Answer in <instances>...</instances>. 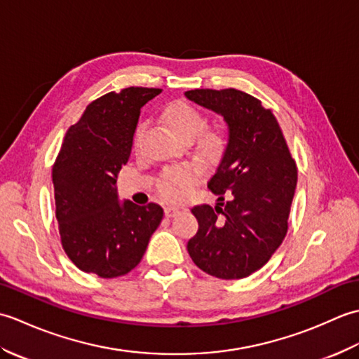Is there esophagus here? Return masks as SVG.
<instances>
[{
  "mask_svg": "<svg viewBox=\"0 0 359 359\" xmlns=\"http://www.w3.org/2000/svg\"><path fill=\"white\" fill-rule=\"evenodd\" d=\"M179 212V208L177 207H166L165 208V216L166 217H172Z\"/></svg>",
  "mask_w": 359,
  "mask_h": 359,
  "instance_id": "obj_1",
  "label": "esophagus"
}]
</instances>
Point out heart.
<instances>
[{
    "label": "heart",
    "mask_w": 359,
    "mask_h": 359,
    "mask_svg": "<svg viewBox=\"0 0 359 359\" xmlns=\"http://www.w3.org/2000/svg\"><path fill=\"white\" fill-rule=\"evenodd\" d=\"M163 118L166 125L172 129V133L185 140H191L205 126L202 114L185 102H174L168 104L163 111ZM140 134L142 126L135 129L134 147L139 144ZM224 143L225 140L222 134L216 129H208V131H203L197 139V149L203 157L215 158L222 152ZM199 175L201 168L196 163H182L166 168L156 182L157 191L168 201H179L180 197L185 196L188 187L199 179Z\"/></svg>",
    "instance_id": "1"
}]
</instances>
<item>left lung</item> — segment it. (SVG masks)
I'll return each mask as SVG.
<instances>
[{
	"mask_svg": "<svg viewBox=\"0 0 359 359\" xmlns=\"http://www.w3.org/2000/svg\"><path fill=\"white\" fill-rule=\"evenodd\" d=\"M188 100L222 116L228 142L208 188L215 208L197 205L188 253L205 273L242 279L261 269L284 241L297 171L278 120L238 89L187 90Z\"/></svg>",
	"mask_w": 359,
	"mask_h": 359,
	"instance_id": "8db88e82",
	"label": "left lung"
}]
</instances>
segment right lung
I'll use <instances>...</instances> for the list:
<instances>
[{"mask_svg": "<svg viewBox=\"0 0 359 359\" xmlns=\"http://www.w3.org/2000/svg\"><path fill=\"white\" fill-rule=\"evenodd\" d=\"M160 93L134 86L109 93L90 103L79 123L67 129L52 182L63 248L81 271L123 276L139 265L162 222L160 205L120 202L117 193L140 109Z\"/></svg>", "mask_w": 359, "mask_h": 359, "instance_id": "1", "label": "right lung"}]
</instances>
